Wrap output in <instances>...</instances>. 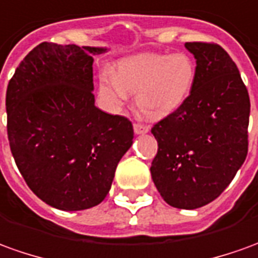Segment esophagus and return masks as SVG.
I'll list each match as a JSON object with an SVG mask.
<instances>
[{"instance_id": "esophagus-1", "label": "esophagus", "mask_w": 258, "mask_h": 258, "mask_svg": "<svg viewBox=\"0 0 258 258\" xmlns=\"http://www.w3.org/2000/svg\"><path fill=\"white\" fill-rule=\"evenodd\" d=\"M133 131L136 135H143V133H147L150 131V127L147 125H143V123H135L133 125Z\"/></svg>"}]
</instances>
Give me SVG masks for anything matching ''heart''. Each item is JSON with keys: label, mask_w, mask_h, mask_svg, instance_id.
<instances>
[{"label": "heart", "mask_w": 258, "mask_h": 258, "mask_svg": "<svg viewBox=\"0 0 258 258\" xmlns=\"http://www.w3.org/2000/svg\"><path fill=\"white\" fill-rule=\"evenodd\" d=\"M197 66L185 53H143L123 58L113 74L99 80V92L111 105H120L127 92L135 94V104L150 118H163L178 109L192 91Z\"/></svg>", "instance_id": "b5f03b06"}]
</instances>
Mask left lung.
Segmentation results:
<instances>
[{"instance_id":"8db88e82","label":"left lung","mask_w":258,"mask_h":258,"mask_svg":"<svg viewBox=\"0 0 258 258\" xmlns=\"http://www.w3.org/2000/svg\"><path fill=\"white\" fill-rule=\"evenodd\" d=\"M185 47L197 60L195 83L185 102L152 127L159 150L150 171L168 205L197 209L216 200L246 160L250 98L219 44Z\"/></svg>"}]
</instances>
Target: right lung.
I'll list each match as a JSON object with an SVG mask.
<instances>
[{"label":"right lung","instance_id":"obj_1","mask_svg":"<svg viewBox=\"0 0 258 258\" xmlns=\"http://www.w3.org/2000/svg\"><path fill=\"white\" fill-rule=\"evenodd\" d=\"M104 47L37 44L7 88V131L18 170L37 198L61 211L95 207L133 143L132 122L95 106L92 56Z\"/></svg>","mask_w":258,"mask_h":258}]
</instances>
